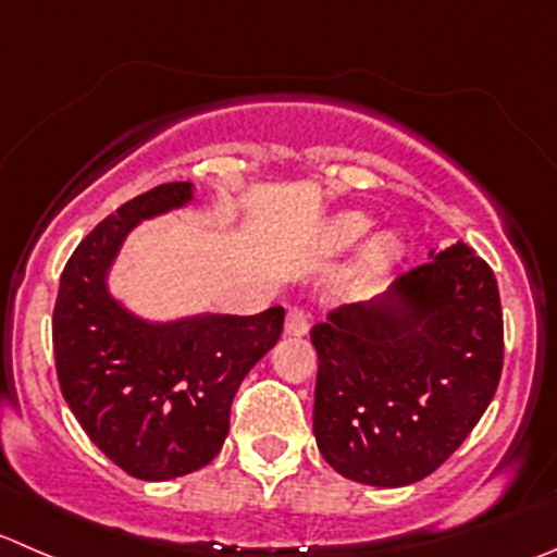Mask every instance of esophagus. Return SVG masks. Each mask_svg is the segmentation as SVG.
Masks as SVG:
<instances>
[{"label":"esophagus","mask_w":557,"mask_h":557,"mask_svg":"<svg viewBox=\"0 0 557 557\" xmlns=\"http://www.w3.org/2000/svg\"><path fill=\"white\" fill-rule=\"evenodd\" d=\"M307 329H310V312L305 307H290L288 315H285V334L288 337H305Z\"/></svg>","instance_id":"34e87169"}]
</instances>
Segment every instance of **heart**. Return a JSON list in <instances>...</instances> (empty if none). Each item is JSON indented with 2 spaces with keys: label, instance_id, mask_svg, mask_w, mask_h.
<instances>
[{
  "label": "heart",
  "instance_id": "heart-1",
  "mask_svg": "<svg viewBox=\"0 0 557 557\" xmlns=\"http://www.w3.org/2000/svg\"><path fill=\"white\" fill-rule=\"evenodd\" d=\"M367 228H370V220H367L364 214H359V212L339 214V218H334L332 223H329L326 242L334 247H345V245H350L354 239H359ZM397 252H399L397 236L394 234L377 236V239L370 245V250H367V267L370 269L386 267L392 258H397Z\"/></svg>",
  "mask_w": 557,
  "mask_h": 557
}]
</instances>
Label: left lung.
Masks as SVG:
<instances>
[{
	"instance_id": "obj_1",
	"label": "left lung",
	"mask_w": 557,
	"mask_h": 557,
	"mask_svg": "<svg viewBox=\"0 0 557 557\" xmlns=\"http://www.w3.org/2000/svg\"><path fill=\"white\" fill-rule=\"evenodd\" d=\"M397 277L386 299L315 323L312 430L354 482L403 487L471 435L504 370L495 274L466 242Z\"/></svg>"
}]
</instances>
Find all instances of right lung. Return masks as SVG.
I'll return each mask as SVG.
<instances>
[{
  "mask_svg": "<svg viewBox=\"0 0 557 557\" xmlns=\"http://www.w3.org/2000/svg\"><path fill=\"white\" fill-rule=\"evenodd\" d=\"M193 182H169L108 214L64 263L53 305V359L64 399L91 444L144 482L185 476L223 449L231 403L283 332L285 310L147 323L106 290L127 231L182 207Z\"/></svg>",
  "mask_w": 557,
  "mask_h": 557,
  "instance_id": "1",
  "label": "right lung"
}]
</instances>
